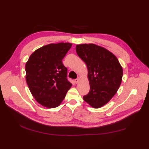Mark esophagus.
Here are the masks:
<instances>
[{"mask_svg":"<svg viewBox=\"0 0 149 149\" xmlns=\"http://www.w3.org/2000/svg\"><path fill=\"white\" fill-rule=\"evenodd\" d=\"M79 79H80V77H78L77 79H75V82L76 84H77V83L79 82Z\"/></svg>","mask_w":149,"mask_h":149,"instance_id":"esophagus-1","label":"esophagus"}]
</instances>
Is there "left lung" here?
Instances as JSON below:
<instances>
[{
  "label": "left lung",
  "instance_id": "1",
  "mask_svg": "<svg viewBox=\"0 0 149 149\" xmlns=\"http://www.w3.org/2000/svg\"><path fill=\"white\" fill-rule=\"evenodd\" d=\"M76 52L88 69L90 90L83 99L92 107L100 108L117 92L122 81L123 68L117 57L100 46L77 45Z\"/></svg>",
  "mask_w": 149,
  "mask_h": 149
}]
</instances>
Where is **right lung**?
I'll use <instances>...</instances> for the list:
<instances>
[{
    "instance_id": "1",
    "label": "right lung",
    "mask_w": 149,
    "mask_h": 149,
    "mask_svg": "<svg viewBox=\"0 0 149 149\" xmlns=\"http://www.w3.org/2000/svg\"><path fill=\"white\" fill-rule=\"evenodd\" d=\"M72 44H51L36 49L25 65L26 80L35 100L48 109L57 107L72 86L62 59Z\"/></svg>"
}]
</instances>
